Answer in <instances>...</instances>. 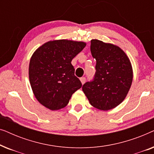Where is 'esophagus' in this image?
Masks as SVG:
<instances>
[{
    "label": "esophagus",
    "instance_id": "obj_1",
    "mask_svg": "<svg viewBox=\"0 0 154 154\" xmlns=\"http://www.w3.org/2000/svg\"><path fill=\"white\" fill-rule=\"evenodd\" d=\"M80 80H81V83H82V84H83L85 83V81H86V79L85 77H82V78H81V79H80Z\"/></svg>",
    "mask_w": 154,
    "mask_h": 154
}]
</instances>
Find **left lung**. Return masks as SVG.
I'll list each match as a JSON object with an SVG mask.
<instances>
[{
	"mask_svg": "<svg viewBox=\"0 0 154 154\" xmlns=\"http://www.w3.org/2000/svg\"><path fill=\"white\" fill-rule=\"evenodd\" d=\"M90 50L96 60L93 81L87 82L82 90L90 104L108 111L119 105L131 87L133 72L128 57L119 46L91 40Z\"/></svg>",
	"mask_w": 154,
	"mask_h": 154,
	"instance_id": "1",
	"label": "left lung"
}]
</instances>
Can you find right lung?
<instances>
[{
	"label": "right lung",
	"mask_w": 154,
	"mask_h": 154,
	"mask_svg": "<svg viewBox=\"0 0 154 154\" xmlns=\"http://www.w3.org/2000/svg\"><path fill=\"white\" fill-rule=\"evenodd\" d=\"M82 41L54 40L44 43L31 56L29 81L35 98L50 110L64 108L82 83L71 61L85 47Z\"/></svg>",
	"instance_id": "add662e5"
}]
</instances>
